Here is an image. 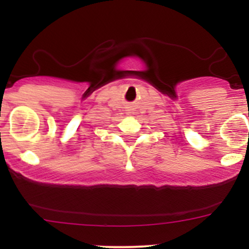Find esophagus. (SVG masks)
<instances>
[{
    "mask_svg": "<svg viewBox=\"0 0 249 249\" xmlns=\"http://www.w3.org/2000/svg\"><path fill=\"white\" fill-rule=\"evenodd\" d=\"M126 115H127V116H133V115H134V110H133V108L128 107L127 110H126Z\"/></svg>",
    "mask_w": 249,
    "mask_h": 249,
    "instance_id": "1",
    "label": "esophagus"
}]
</instances>
